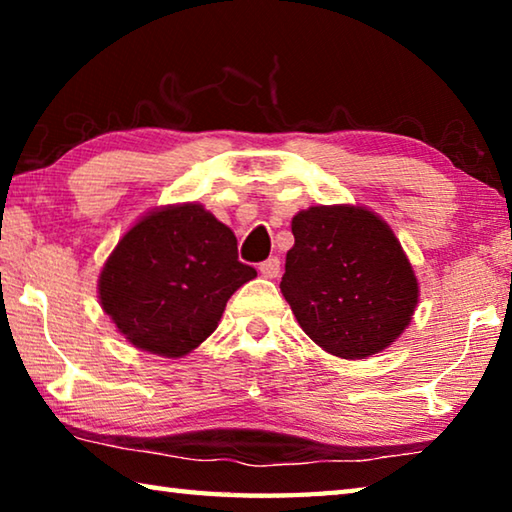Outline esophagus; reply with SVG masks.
Listing matches in <instances>:
<instances>
[{"label": "esophagus", "instance_id": "obj_1", "mask_svg": "<svg viewBox=\"0 0 512 512\" xmlns=\"http://www.w3.org/2000/svg\"><path fill=\"white\" fill-rule=\"evenodd\" d=\"M259 273H262L264 277H268V280H275V277L280 275V259L268 257L266 262L259 264Z\"/></svg>", "mask_w": 512, "mask_h": 512}]
</instances>
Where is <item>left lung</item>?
<instances>
[{"instance_id":"left-lung-1","label":"left lung","mask_w":512,"mask_h":512,"mask_svg":"<svg viewBox=\"0 0 512 512\" xmlns=\"http://www.w3.org/2000/svg\"><path fill=\"white\" fill-rule=\"evenodd\" d=\"M291 232L280 289L311 341L334 357L366 359L409 327L418 280L377 214L318 205L293 216Z\"/></svg>"}]
</instances>
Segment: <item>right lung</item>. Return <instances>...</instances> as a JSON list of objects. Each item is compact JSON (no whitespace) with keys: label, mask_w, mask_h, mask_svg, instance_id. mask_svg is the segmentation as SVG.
<instances>
[{"label":"right lung","mask_w":512,"mask_h":512,"mask_svg":"<svg viewBox=\"0 0 512 512\" xmlns=\"http://www.w3.org/2000/svg\"><path fill=\"white\" fill-rule=\"evenodd\" d=\"M257 271L237 237L198 203L155 210L112 250L99 275L101 307L135 348L185 357L210 336L225 302Z\"/></svg>","instance_id":"add662e5"}]
</instances>
